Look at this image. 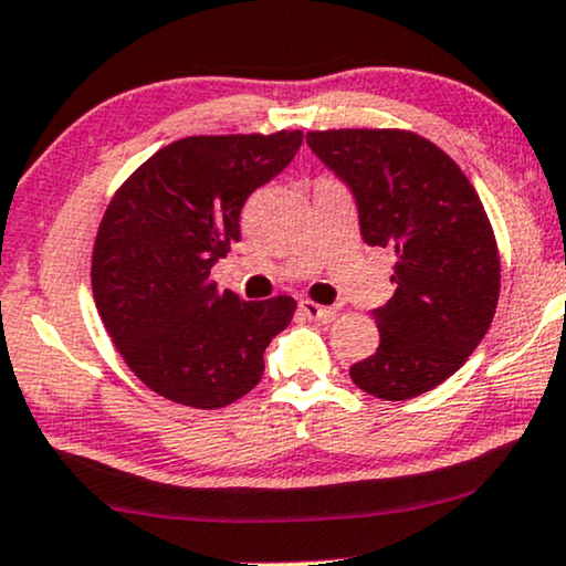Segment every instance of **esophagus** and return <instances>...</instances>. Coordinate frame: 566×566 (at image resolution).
<instances>
[{
  "instance_id": "34e87169",
  "label": "esophagus",
  "mask_w": 566,
  "mask_h": 566,
  "mask_svg": "<svg viewBox=\"0 0 566 566\" xmlns=\"http://www.w3.org/2000/svg\"><path fill=\"white\" fill-rule=\"evenodd\" d=\"M300 311H303L305 318H311V321H323V323H328V321H334V318H336V311H334V307H328V305H318V303H313V300H300Z\"/></svg>"
}]
</instances>
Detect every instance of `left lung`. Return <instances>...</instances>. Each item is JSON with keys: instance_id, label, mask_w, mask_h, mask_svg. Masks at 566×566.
I'll return each mask as SVG.
<instances>
[{"instance_id": "1", "label": "left lung", "mask_w": 566, "mask_h": 566, "mask_svg": "<svg viewBox=\"0 0 566 566\" xmlns=\"http://www.w3.org/2000/svg\"><path fill=\"white\" fill-rule=\"evenodd\" d=\"M307 145L352 188L367 245L394 251V297L373 311L375 354L354 386L406 401L446 382L492 326L500 251L476 188L450 155L406 129L307 132Z\"/></svg>"}]
</instances>
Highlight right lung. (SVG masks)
Listing matches in <instances>:
<instances>
[{
  "instance_id": "obj_1",
  "label": "right lung",
  "mask_w": 566,
  "mask_h": 566,
  "mask_svg": "<svg viewBox=\"0 0 566 566\" xmlns=\"http://www.w3.org/2000/svg\"><path fill=\"white\" fill-rule=\"evenodd\" d=\"M303 132L201 134L157 149L113 193L93 245V297L129 370L168 401L222 409L259 386L297 303L220 290L240 209L287 168Z\"/></svg>"
}]
</instances>
